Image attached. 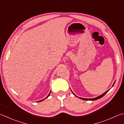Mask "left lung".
<instances>
[{
    "instance_id": "1",
    "label": "left lung",
    "mask_w": 124,
    "mask_h": 124,
    "mask_svg": "<svg viewBox=\"0 0 124 124\" xmlns=\"http://www.w3.org/2000/svg\"><path fill=\"white\" fill-rule=\"evenodd\" d=\"M115 82L116 81H114V84H113V85H112V87L114 85V84H115ZM71 90V89H70ZM109 90H108V91H107L106 92H105L104 93H103L102 94H101V95H100V96H98V97H96V98H91V99H86V98H80V97H78V96H77L76 95H75V94H74L73 92H72V91L71 90V92L72 93H73V94H74V95H75L76 96H77L78 98H79L80 99H82V100H91V101H93V100H98V99H100L101 98H102V96H104L109 91Z\"/></svg>"
}]
</instances>
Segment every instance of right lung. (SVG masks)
I'll return each mask as SVG.
<instances>
[{
	"mask_svg": "<svg viewBox=\"0 0 124 124\" xmlns=\"http://www.w3.org/2000/svg\"><path fill=\"white\" fill-rule=\"evenodd\" d=\"M50 93H51V91H50V93H49V94H48V96H46V98H45V99H43V100H40V101H39V102H40V101H43V100H44V99H46V98H48V96H49V95H50Z\"/></svg>",
	"mask_w": 124,
	"mask_h": 124,
	"instance_id": "add662e5",
	"label": "right lung"
}]
</instances>
